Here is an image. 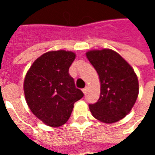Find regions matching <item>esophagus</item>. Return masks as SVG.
<instances>
[{
  "mask_svg": "<svg viewBox=\"0 0 155 155\" xmlns=\"http://www.w3.org/2000/svg\"><path fill=\"white\" fill-rule=\"evenodd\" d=\"M87 90H88V86H85V87L83 89V93H84V94H86V92H87Z\"/></svg>",
  "mask_w": 155,
  "mask_h": 155,
  "instance_id": "1",
  "label": "esophagus"
}]
</instances>
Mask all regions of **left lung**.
I'll return each instance as SVG.
<instances>
[{"instance_id":"1","label":"left lung","mask_w":155,"mask_h":155,"mask_svg":"<svg viewBox=\"0 0 155 155\" xmlns=\"http://www.w3.org/2000/svg\"><path fill=\"white\" fill-rule=\"evenodd\" d=\"M97 71L101 81V95L90 104L92 115L103 123H115L129 114L139 94V81L134 69L124 58L110 49L86 53Z\"/></svg>"}]
</instances>
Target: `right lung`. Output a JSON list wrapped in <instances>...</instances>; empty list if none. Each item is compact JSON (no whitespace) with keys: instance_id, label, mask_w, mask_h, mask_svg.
<instances>
[{"instance_id":"1","label":"right lung","mask_w":155,"mask_h":155,"mask_svg":"<svg viewBox=\"0 0 155 155\" xmlns=\"http://www.w3.org/2000/svg\"><path fill=\"white\" fill-rule=\"evenodd\" d=\"M74 59L75 54L71 51H49L37 58L26 73V103L32 113L49 126L66 123L74 104L84 96L69 74Z\"/></svg>"}]
</instances>
